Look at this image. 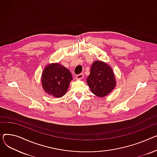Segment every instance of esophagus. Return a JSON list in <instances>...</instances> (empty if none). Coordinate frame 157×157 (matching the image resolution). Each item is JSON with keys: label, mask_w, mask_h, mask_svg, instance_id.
<instances>
[{"label": "esophagus", "mask_w": 157, "mask_h": 157, "mask_svg": "<svg viewBox=\"0 0 157 157\" xmlns=\"http://www.w3.org/2000/svg\"><path fill=\"white\" fill-rule=\"evenodd\" d=\"M84 78V74L83 73H80V74H78L76 76V79L77 80H80Z\"/></svg>", "instance_id": "1"}]
</instances>
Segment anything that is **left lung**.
I'll return each mask as SVG.
<instances>
[{
	"label": "left lung",
	"mask_w": 157,
	"mask_h": 157,
	"mask_svg": "<svg viewBox=\"0 0 157 157\" xmlns=\"http://www.w3.org/2000/svg\"><path fill=\"white\" fill-rule=\"evenodd\" d=\"M87 83L92 93L99 98L106 96L117 85L112 68L101 61H95L92 64Z\"/></svg>",
	"instance_id": "1"
}]
</instances>
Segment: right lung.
I'll use <instances>...</instances> for the list:
<instances>
[{
	"mask_svg": "<svg viewBox=\"0 0 157 157\" xmlns=\"http://www.w3.org/2000/svg\"><path fill=\"white\" fill-rule=\"evenodd\" d=\"M72 80L70 70L58 63L45 66L41 77L42 86L45 93L57 98L67 93Z\"/></svg>",
	"mask_w": 157,
	"mask_h": 157,
	"instance_id": "1",
	"label": "right lung"
}]
</instances>
